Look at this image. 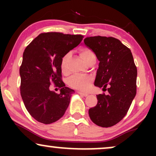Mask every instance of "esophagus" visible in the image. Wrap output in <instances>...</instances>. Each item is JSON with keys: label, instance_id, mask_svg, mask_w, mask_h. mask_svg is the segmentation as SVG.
<instances>
[{"label": "esophagus", "instance_id": "esophagus-1", "mask_svg": "<svg viewBox=\"0 0 156 156\" xmlns=\"http://www.w3.org/2000/svg\"><path fill=\"white\" fill-rule=\"evenodd\" d=\"M78 94H79L80 95L83 96V97L88 96V94H87V93H83V92H78Z\"/></svg>", "mask_w": 156, "mask_h": 156}]
</instances>
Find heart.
Wrapping results in <instances>:
<instances>
[{
	"label": "heart",
	"instance_id": "obj_1",
	"mask_svg": "<svg viewBox=\"0 0 156 156\" xmlns=\"http://www.w3.org/2000/svg\"><path fill=\"white\" fill-rule=\"evenodd\" d=\"M80 55L86 64L88 63L93 58H96L95 55L91 50L88 48H83L80 51ZM69 58V53H67L62 58V63H61V69L62 72L65 73L67 70V63ZM92 83V78L87 76H73L67 80L68 85L73 89H78V90L85 92L87 91L90 87Z\"/></svg>",
	"mask_w": 156,
	"mask_h": 156
}]
</instances>
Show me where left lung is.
Listing matches in <instances>:
<instances>
[{"label":"left lung","instance_id":"obj_1","mask_svg":"<svg viewBox=\"0 0 156 156\" xmlns=\"http://www.w3.org/2000/svg\"><path fill=\"white\" fill-rule=\"evenodd\" d=\"M99 61L94 86L108 87V94L97 95L98 103L89 108L94 124L103 128L116 125L126 115L136 94L137 69L131 51L114 37H90L83 40Z\"/></svg>","mask_w":156,"mask_h":156}]
</instances>
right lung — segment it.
Instances as JSON below:
<instances>
[{"instance_id":"add662e5","label":"right lung","mask_w":156,"mask_h":156,"mask_svg":"<svg viewBox=\"0 0 156 156\" xmlns=\"http://www.w3.org/2000/svg\"><path fill=\"white\" fill-rule=\"evenodd\" d=\"M83 37L57 32L40 34L23 52L20 68L21 97L27 111L39 122H55L67 110L75 91L61 79V63ZM51 82L61 88L59 94L49 89Z\"/></svg>"}]
</instances>
